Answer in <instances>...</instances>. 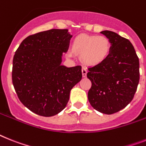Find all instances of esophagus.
I'll use <instances>...</instances> for the list:
<instances>
[{
    "label": "esophagus",
    "instance_id": "34e87169",
    "mask_svg": "<svg viewBox=\"0 0 146 146\" xmlns=\"http://www.w3.org/2000/svg\"><path fill=\"white\" fill-rule=\"evenodd\" d=\"M82 76L83 77H86L87 76V73H88V70L85 67H82Z\"/></svg>",
    "mask_w": 146,
    "mask_h": 146
}]
</instances>
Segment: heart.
Here are the masks:
<instances>
[{
	"label": "heart",
	"mask_w": 146,
	"mask_h": 146,
	"mask_svg": "<svg viewBox=\"0 0 146 146\" xmlns=\"http://www.w3.org/2000/svg\"><path fill=\"white\" fill-rule=\"evenodd\" d=\"M111 50V41L104 35H80L73 45V51L82 55L83 62L88 65L103 62L108 57Z\"/></svg>",
	"instance_id": "heart-1"
}]
</instances>
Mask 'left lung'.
<instances>
[{
    "instance_id": "1",
    "label": "left lung",
    "mask_w": 146,
    "mask_h": 146,
    "mask_svg": "<svg viewBox=\"0 0 146 146\" xmlns=\"http://www.w3.org/2000/svg\"><path fill=\"white\" fill-rule=\"evenodd\" d=\"M101 33L111 41V52L103 62L88 68L92 86L88 97L95 110L112 114L133 100L139 80V58L129 40L109 30Z\"/></svg>"
}]
</instances>
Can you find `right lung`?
Segmentation results:
<instances>
[{
    "label": "right lung",
    "mask_w": 146,
    "mask_h": 146,
    "mask_svg": "<svg viewBox=\"0 0 146 146\" xmlns=\"http://www.w3.org/2000/svg\"><path fill=\"white\" fill-rule=\"evenodd\" d=\"M72 36L67 29L41 32L26 38L15 53L13 86L22 104L36 114H58L82 79L81 66L62 65Z\"/></svg>",
    "instance_id": "right-lung-1"
}]
</instances>
